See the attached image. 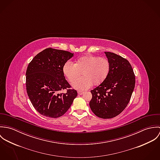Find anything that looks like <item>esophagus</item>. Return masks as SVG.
<instances>
[{
	"instance_id": "34e87169",
	"label": "esophagus",
	"mask_w": 160,
	"mask_h": 160,
	"mask_svg": "<svg viewBox=\"0 0 160 160\" xmlns=\"http://www.w3.org/2000/svg\"><path fill=\"white\" fill-rule=\"evenodd\" d=\"M78 94H79V95H82V94H83L84 92L82 91H78Z\"/></svg>"
}]
</instances>
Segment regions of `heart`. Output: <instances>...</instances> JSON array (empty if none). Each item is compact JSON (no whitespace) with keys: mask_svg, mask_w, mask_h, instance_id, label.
I'll return each instance as SVG.
<instances>
[{"mask_svg":"<svg viewBox=\"0 0 160 160\" xmlns=\"http://www.w3.org/2000/svg\"><path fill=\"white\" fill-rule=\"evenodd\" d=\"M110 71V63L105 57L87 55L78 58L75 63L66 62L63 67V72L70 82H73L81 75L84 76L72 83L78 89L84 90L91 85L98 86L108 77Z\"/></svg>","mask_w":160,"mask_h":160,"instance_id":"heart-1","label":"heart"}]
</instances>
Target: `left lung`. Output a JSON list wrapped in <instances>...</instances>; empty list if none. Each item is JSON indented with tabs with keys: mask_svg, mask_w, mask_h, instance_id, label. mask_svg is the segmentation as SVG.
<instances>
[{
	"mask_svg": "<svg viewBox=\"0 0 160 160\" xmlns=\"http://www.w3.org/2000/svg\"><path fill=\"white\" fill-rule=\"evenodd\" d=\"M105 53L110 63V71L107 79L91 91L89 106L97 116L110 119L127 107L135 88L136 78L128 60L112 52Z\"/></svg>",
	"mask_w": 160,
	"mask_h": 160,
	"instance_id": "8db88e82",
	"label": "left lung"
}]
</instances>
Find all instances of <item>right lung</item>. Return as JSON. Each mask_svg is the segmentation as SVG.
<instances>
[{"label": "right lung", "instance_id": "1", "mask_svg": "<svg viewBox=\"0 0 160 160\" xmlns=\"http://www.w3.org/2000/svg\"><path fill=\"white\" fill-rule=\"evenodd\" d=\"M68 51L47 48L37 54L26 72V88L34 108L46 117L56 118L70 108L78 92L63 72V65L72 57ZM65 89L67 92H61Z\"/></svg>", "mask_w": 160, "mask_h": 160}]
</instances>
